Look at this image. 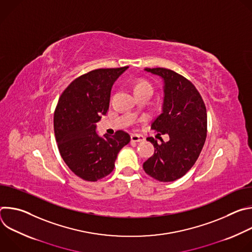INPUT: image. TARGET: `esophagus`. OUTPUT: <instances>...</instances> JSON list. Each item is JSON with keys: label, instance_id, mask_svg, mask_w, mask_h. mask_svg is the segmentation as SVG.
<instances>
[{"label": "esophagus", "instance_id": "esophagus-1", "mask_svg": "<svg viewBox=\"0 0 252 252\" xmlns=\"http://www.w3.org/2000/svg\"><path fill=\"white\" fill-rule=\"evenodd\" d=\"M130 139L133 142H140V141L145 140V137H143L142 135H138V134H131Z\"/></svg>", "mask_w": 252, "mask_h": 252}]
</instances>
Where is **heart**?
Returning <instances> with one entry per match:
<instances>
[{
    "instance_id": "obj_1",
    "label": "heart",
    "mask_w": 252,
    "mask_h": 252,
    "mask_svg": "<svg viewBox=\"0 0 252 252\" xmlns=\"http://www.w3.org/2000/svg\"><path fill=\"white\" fill-rule=\"evenodd\" d=\"M142 90L153 91V85L150 82L146 81V80H138L134 85V92L137 93V92H140Z\"/></svg>"
}]
</instances>
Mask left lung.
I'll return each mask as SVG.
<instances>
[{
	"instance_id": "8db88e82",
	"label": "left lung",
	"mask_w": 252,
	"mask_h": 252,
	"mask_svg": "<svg viewBox=\"0 0 252 252\" xmlns=\"http://www.w3.org/2000/svg\"><path fill=\"white\" fill-rule=\"evenodd\" d=\"M145 70L163 80L162 112L152 129L168 134L160 145L154 137L155 154L143 162V169L158 182L168 183L184 176L198 158L206 138L207 115L204 101L194 85L175 71L164 67Z\"/></svg>"
}]
</instances>
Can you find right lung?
I'll list each match as a JSON object with an SVG mask.
<instances>
[{
  "mask_svg": "<svg viewBox=\"0 0 252 252\" xmlns=\"http://www.w3.org/2000/svg\"><path fill=\"white\" fill-rule=\"evenodd\" d=\"M128 66L97 68L77 78L61 94L54 114L59 152L68 168L87 182H96L115 167L119 152L130 141L124 130L95 132V124L110 105L116 80Z\"/></svg>",
  "mask_w": 252,
  "mask_h": 252,
  "instance_id": "right-lung-1",
  "label": "right lung"
}]
</instances>
